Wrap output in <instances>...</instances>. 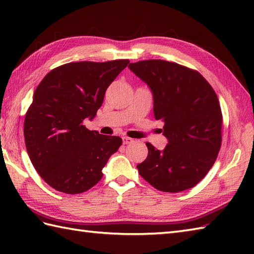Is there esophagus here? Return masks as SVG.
<instances>
[{
    "mask_svg": "<svg viewBox=\"0 0 254 254\" xmlns=\"http://www.w3.org/2000/svg\"><path fill=\"white\" fill-rule=\"evenodd\" d=\"M122 142H123V144H131V143H133V139L130 138V137L123 136L122 137Z\"/></svg>",
    "mask_w": 254,
    "mask_h": 254,
    "instance_id": "obj_1",
    "label": "esophagus"
}]
</instances>
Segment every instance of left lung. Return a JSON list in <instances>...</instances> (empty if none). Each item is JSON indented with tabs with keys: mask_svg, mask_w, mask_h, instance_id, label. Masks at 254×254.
I'll list each match as a JSON object with an SVG mask.
<instances>
[{
	"mask_svg": "<svg viewBox=\"0 0 254 254\" xmlns=\"http://www.w3.org/2000/svg\"><path fill=\"white\" fill-rule=\"evenodd\" d=\"M131 71L153 94L154 116L164 124L163 150L146 143L147 158L138 174L164 192H180L201 181L222 145V110L214 89L201 74L164 60L131 63Z\"/></svg>",
	"mask_w": 254,
	"mask_h": 254,
	"instance_id": "1",
	"label": "left lung"
}]
</instances>
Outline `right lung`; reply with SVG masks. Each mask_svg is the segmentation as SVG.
Segmentation results:
<instances>
[{
    "instance_id": "right-lung-1",
    "label": "right lung",
    "mask_w": 254,
    "mask_h": 254,
    "mask_svg": "<svg viewBox=\"0 0 254 254\" xmlns=\"http://www.w3.org/2000/svg\"><path fill=\"white\" fill-rule=\"evenodd\" d=\"M128 60L74 62L48 73L35 90L24 122L27 153L48 185L67 194L89 190L121 146L119 136L89 131L107 88Z\"/></svg>"
}]
</instances>
